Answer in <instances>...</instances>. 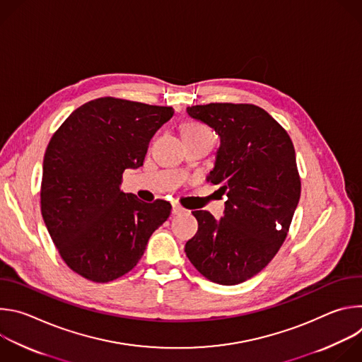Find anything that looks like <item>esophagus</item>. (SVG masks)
Masks as SVG:
<instances>
[{
	"label": "esophagus",
	"mask_w": 362,
	"mask_h": 362,
	"mask_svg": "<svg viewBox=\"0 0 362 362\" xmlns=\"http://www.w3.org/2000/svg\"><path fill=\"white\" fill-rule=\"evenodd\" d=\"M185 212V209L182 208V206H179V204H173L172 206V214L173 215H180V214H183Z\"/></svg>",
	"instance_id": "34e87169"
}]
</instances>
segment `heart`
I'll use <instances>...</instances> for the list:
<instances>
[{
    "mask_svg": "<svg viewBox=\"0 0 362 362\" xmlns=\"http://www.w3.org/2000/svg\"><path fill=\"white\" fill-rule=\"evenodd\" d=\"M204 130H208V129L200 126V124H196V123H186V124H183V127H182V134L199 133V132H204Z\"/></svg>",
    "mask_w": 362,
    "mask_h": 362,
    "instance_id": "b5f03b06",
    "label": "heart"
}]
</instances>
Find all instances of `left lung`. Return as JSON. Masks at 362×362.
Returning a JSON list of instances; mask_svg holds the SVG:
<instances>
[{
    "label": "left lung",
    "mask_w": 362,
    "mask_h": 362,
    "mask_svg": "<svg viewBox=\"0 0 362 362\" xmlns=\"http://www.w3.org/2000/svg\"><path fill=\"white\" fill-rule=\"evenodd\" d=\"M187 115L221 137L208 180L226 193L225 215L194 211L197 233L185 252L209 281L238 285L259 274L282 246L300 196L295 148L286 130L255 105L211 103Z\"/></svg>",
    "instance_id": "8db88e82"
}]
</instances>
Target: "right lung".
Returning <instances> with one entry per match:
<instances>
[{"mask_svg":"<svg viewBox=\"0 0 362 362\" xmlns=\"http://www.w3.org/2000/svg\"><path fill=\"white\" fill-rule=\"evenodd\" d=\"M172 107L100 97L76 109L51 137L42 162L41 215L63 261L106 284L132 271L172 211L120 190L126 169L143 166L148 141Z\"/></svg>","mask_w":362,"mask_h":362,"instance_id":"add662e5","label":"right lung"}]
</instances>
